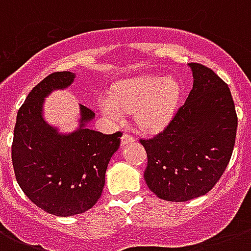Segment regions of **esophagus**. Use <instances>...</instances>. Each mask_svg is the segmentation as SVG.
<instances>
[{
	"label": "esophagus",
	"mask_w": 251,
	"mask_h": 251,
	"mask_svg": "<svg viewBox=\"0 0 251 251\" xmlns=\"http://www.w3.org/2000/svg\"><path fill=\"white\" fill-rule=\"evenodd\" d=\"M131 142H134L133 135H130V134L127 133H124V135L121 137V145L126 146L129 145V143H131Z\"/></svg>",
	"instance_id": "esophagus-1"
}]
</instances>
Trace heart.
<instances>
[{
	"instance_id": "heart-1",
	"label": "heart",
	"mask_w": 251,
	"mask_h": 251,
	"mask_svg": "<svg viewBox=\"0 0 251 251\" xmlns=\"http://www.w3.org/2000/svg\"><path fill=\"white\" fill-rule=\"evenodd\" d=\"M181 86L175 78L143 75L121 80L112 95L100 100L104 116L121 120L125 112H133L137 125L147 131L164 129L178 105Z\"/></svg>"
}]
</instances>
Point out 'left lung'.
<instances>
[{
	"mask_svg": "<svg viewBox=\"0 0 251 251\" xmlns=\"http://www.w3.org/2000/svg\"><path fill=\"white\" fill-rule=\"evenodd\" d=\"M193 88L169 125L151 139L145 179L159 198L186 202L215 186L233 152L237 114L229 87L211 69L189 64Z\"/></svg>",
	"mask_w": 251,
	"mask_h": 251,
	"instance_id": "8db88e82",
	"label": "left lung"
}]
</instances>
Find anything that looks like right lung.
Wrapping results in <instances>:
<instances>
[{
	"label": "right lung",
	"mask_w": 251,
	"mask_h": 251,
	"mask_svg": "<svg viewBox=\"0 0 251 251\" xmlns=\"http://www.w3.org/2000/svg\"><path fill=\"white\" fill-rule=\"evenodd\" d=\"M75 73L57 72L41 80L19 108L14 127L11 160L18 185L39 208L56 216L90 210L101 197L106 167L122 133L102 134L87 127L95 113L79 105V126L58 133L43 116L45 98L65 90Z\"/></svg>",
	"instance_id": "1"
}]
</instances>
